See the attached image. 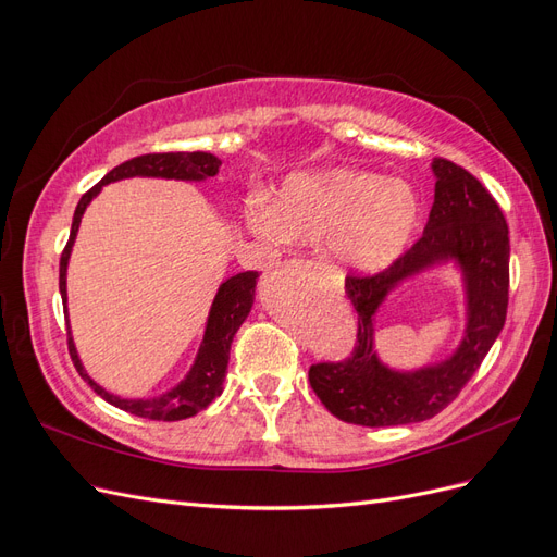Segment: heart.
Listing matches in <instances>:
<instances>
[{
	"mask_svg": "<svg viewBox=\"0 0 557 557\" xmlns=\"http://www.w3.org/2000/svg\"><path fill=\"white\" fill-rule=\"evenodd\" d=\"M248 221L269 239H327L332 260L346 272L379 274L409 250L420 197L407 181L339 166L290 176L276 207L256 205Z\"/></svg>",
	"mask_w": 557,
	"mask_h": 557,
	"instance_id": "obj_1",
	"label": "heart"
}]
</instances>
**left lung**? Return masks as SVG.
<instances>
[{
  "instance_id": "obj_1",
  "label": "left lung",
  "mask_w": 557,
  "mask_h": 557,
  "mask_svg": "<svg viewBox=\"0 0 557 557\" xmlns=\"http://www.w3.org/2000/svg\"><path fill=\"white\" fill-rule=\"evenodd\" d=\"M434 205L423 237L372 276H346V295L358 311V344L346 360L318 362L309 381L325 409L364 428L409 425L446 409L474 376L499 336L509 307V227L481 181L450 160L432 162ZM455 261L466 285L468 325L461 346L442 363L399 373L373 348V315L407 277Z\"/></svg>"
}]
</instances>
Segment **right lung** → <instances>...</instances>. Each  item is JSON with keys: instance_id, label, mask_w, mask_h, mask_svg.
<instances>
[{"instance_id": "add662e5", "label": "right lung", "mask_w": 557, "mask_h": 557, "mask_svg": "<svg viewBox=\"0 0 557 557\" xmlns=\"http://www.w3.org/2000/svg\"><path fill=\"white\" fill-rule=\"evenodd\" d=\"M223 162L218 160L211 153H148L132 158L123 164L113 166V170L99 181L97 185L81 197L78 207L74 211V221H72V232H70V242H66L62 258H60V295H62V305H64V315H66V264H70L72 256V246L76 242L81 218L86 213L90 201L99 195V190L104 188L107 183L121 181V178H132V176H148V178H176V181H205L209 176L218 174V166ZM256 285H258V272H242L234 274L227 281L221 283L218 288L213 305L207 318V330H205V339H201V346L197 350V358L190 367V372L185 374V379L174 385L172 391H166L158 397L150 399H123L117 395L107 393L102 385H97L88 372L83 367L74 339H72V327H66V346H70V356L76 367V372L81 374L83 381H88L92 391L104 397L113 407L123 409L127 413L150 418V420H183L190 418L199 411H205L209 404L223 393V381L227 372V362H230V346L234 334L242 327L246 315L250 313L252 299H256Z\"/></svg>"}]
</instances>
